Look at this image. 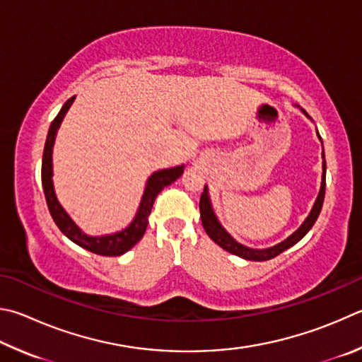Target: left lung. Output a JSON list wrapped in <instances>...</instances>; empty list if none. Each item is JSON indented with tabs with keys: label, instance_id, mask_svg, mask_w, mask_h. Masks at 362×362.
I'll use <instances>...</instances> for the list:
<instances>
[{
	"label": "left lung",
	"instance_id": "obj_1",
	"mask_svg": "<svg viewBox=\"0 0 362 362\" xmlns=\"http://www.w3.org/2000/svg\"><path fill=\"white\" fill-rule=\"evenodd\" d=\"M302 112H304L307 117L308 114L305 112L304 109H300ZM318 134V131H317ZM320 137V134H318ZM321 141V137H320ZM323 158H325V152H323ZM325 189H326V161L323 160V175H321V188H320V193L317 196V201H315L313 207L310 210V214L305 218V221L302 223V225L296 229V231L290 235V238L285 239L284 242H280V244L274 245L271 248H264V250H256V248H250L239 244L238 240L234 238H231V234H229L225 228L220 225L218 218H216V215L212 209V204H210V198H209V192H207V187H204V193L201 194V201H199V210H201V220H202V226L206 229V233L209 234V238L212 239L215 244H218L223 250H226V252L233 253L235 256H240V258L248 259V261H267V259H272L275 256H279L281 252H285L290 247H293L294 244H298V242L304 238V235L310 231L312 226L315 225V221H317L318 215L321 212V207H323V201H325Z\"/></svg>",
	"mask_w": 362,
	"mask_h": 362
}]
</instances>
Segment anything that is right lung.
I'll return each instance as SVG.
<instances>
[{
    "instance_id": "add662e5",
    "label": "right lung",
    "mask_w": 362,
    "mask_h": 362,
    "mask_svg": "<svg viewBox=\"0 0 362 362\" xmlns=\"http://www.w3.org/2000/svg\"><path fill=\"white\" fill-rule=\"evenodd\" d=\"M76 96L69 98V100L63 104V107L58 115L54 118L47 141H45L44 146V155H42V188L45 194V201H47L49 212L54 218L55 225L60 228V231L66 235L69 240L74 242L78 247L88 250L91 253L101 255V256H120L127 253L128 250L133 248L137 242L142 239V235L146 234V229L148 225V215L152 212L155 198L164 187L170 185V183L175 182L179 177L183 174V164L182 166L156 170L152 175L148 177L146 189H144L142 199L139 204V209H137V214L134 220L129 223L128 228L122 229V231L114 233V234H106V235H88L85 234L81 228H78L74 221H72L71 216L66 214V210L62 207V204L58 202L55 188H54V180H52V175H54V166H52V152H54V144H55V136L57 131L60 128L64 115L71 107V104L74 103Z\"/></svg>"
}]
</instances>
